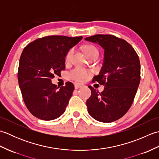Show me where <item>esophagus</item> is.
<instances>
[{"mask_svg": "<svg viewBox=\"0 0 159 159\" xmlns=\"http://www.w3.org/2000/svg\"><path fill=\"white\" fill-rule=\"evenodd\" d=\"M74 87H75V89H79V88H80V87L84 86L83 84L79 83H74Z\"/></svg>", "mask_w": 159, "mask_h": 159, "instance_id": "esophagus-1", "label": "esophagus"}]
</instances>
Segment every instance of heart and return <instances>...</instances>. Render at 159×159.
Instances as JSON below:
<instances>
[{
	"label": "heart",
	"instance_id": "b5f03b06",
	"mask_svg": "<svg viewBox=\"0 0 159 159\" xmlns=\"http://www.w3.org/2000/svg\"><path fill=\"white\" fill-rule=\"evenodd\" d=\"M74 50V48H70L67 51L66 55V61L67 62H70L72 58ZM84 51H85L87 57L89 59L93 55H98V51L95 47L92 45H87L84 47ZM91 74L89 71L84 70L80 67H75L70 71L68 74V76L70 79H72L77 81H84Z\"/></svg>",
	"mask_w": 159,
	"mask_h": 159
}]
</instances>
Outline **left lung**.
Listing matches in <instances>:
<instances>
[{
  "label": "left lung",
  "mask_w": 159,
  "mask_h": 159,
  "mask_svg": "<svg viewBox=\"0 0 159 159\" xmlns=\"http://www.w3.org/2000/svg\"><path fill=\"white\" fill-rule=\"evenodd\" d=\"M104 50L102 69L93 82L104 86L102 92L89 86L92 95L87 100L88 113L101 122L109 123L126 113L133 102L141 79L139 57L132 46L112 35H96L85 39Z\"/></svg>",
  "instance_id": "8db88e82"
}]
</instances>
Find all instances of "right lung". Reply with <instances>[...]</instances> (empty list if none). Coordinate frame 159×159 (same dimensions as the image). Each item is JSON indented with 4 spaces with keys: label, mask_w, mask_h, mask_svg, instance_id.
I'll return each mask as SVG.
<instances>
[{
    "label": "right lung",
    "mask_w": 159,
    "mask_h": 159,
    "mask_svg": "<svg viewBox=\"0 0 159 159\" xmlns=\"http://www.w3.org/2000/svg\"><path fill=\"white\" fill-rule=\"evenodd\" d=\"M83 37L50 35L29 43L20 56L18 79L24 102L29 111L40 120L57 119L65 112L74 86L67 82L58 89L51 82L66 68L67 51Z\"/></svg>",
    "instance_id": "right-lung-1"
}]
</instances>
